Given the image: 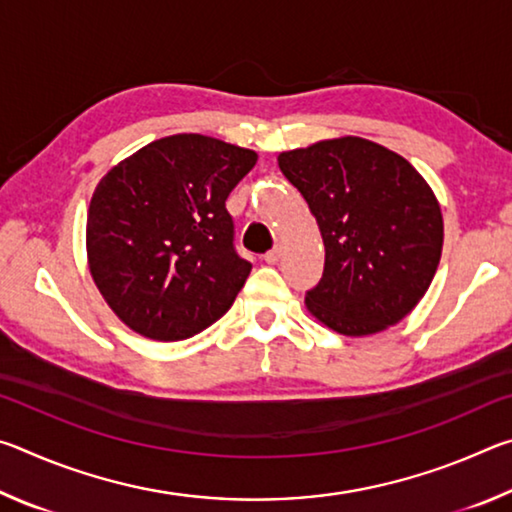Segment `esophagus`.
<instances>
[{
	"label": "esophagus",
	"instance_id": "34e87169",
	"mask_svg": "<svg viewBox=\"0 0 512 512\" xmlns=\"http://www.w3.org/2000/svg\"><path fill=\"white\" fill-rule=\"evenodd\" d=\"M280 257H282V246H275L273 250H268V253L264 255V262L266 264H277V262H280Z\"/></svg>",
	"mask_w": 512,
	"mask_h": 512
}]
</instances>
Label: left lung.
Instances as JSON below:
<instances>
[{
  "mask_svg": "<svg viewBox=\"0 0 512 512\" xmlns=\"http://www.w3.org/2000/svg\"><path fill=\"white\" fill-rule=\"evenodd\" d=\"M305 196L325 246L307 291L309 314L343 336L400 323L427 293L443 253L438 198L409 160L363 137H336L277 155Z\"/></svg>",
  "mask_w": 512,
  "mask_h": 512,
  "instance_id": "8db88e82",
  "label": "left lung"
}]
</instances>
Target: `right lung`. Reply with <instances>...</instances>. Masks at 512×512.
Here are the masks:
<instances>
[{
  "instance_id": "right-lung-1",
  "label": "right lung",
  "mask_w": 512,
  "mask_h": 512,
  "mask_svg": "<svg viewBox=\"0 0 512 512\" xmlns=\"http://www.w3.org/2000/svg\"><path fill=\"white\" fill-rule=\"evenodd\" d=\"M257 153L198 133L121 160L94 189L85 246L103 300L133 332L183 341L216 323L250 275L225 201Z\"/></svg>"
}]
</instances>
